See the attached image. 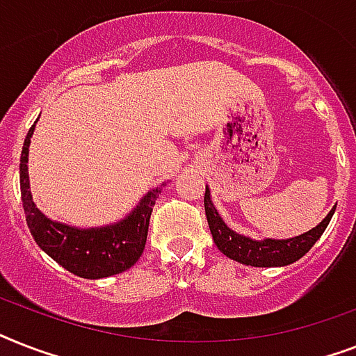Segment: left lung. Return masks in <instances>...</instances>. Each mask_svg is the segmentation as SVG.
I'll list each match as a JSON object with an SVG mask.
<instances>
[{"instance_id": "left-lung-1", "label": "left lung", "mask_w": 356, "mask_h": 356, "mask_svg": "<svg viewBox=\"0 0 356 356\" xmlns=\"http://www.w3.org/2000/svg\"><path fill=\"white\" fill-rule=\"evenodd\" d=\"M334 211L337 207H332V211L323 218V222H320V225H316L314 229H310L309 233L288 238V240H273V238L253 240V238L234 233L233 229L227 227V223L223 222L212 203L211 190L209 186L205 188V214L214 243L225 257L236 260L240 264L254 266V268L288 266L301 259L320 240Z\"/></svg>"}]
</instances>
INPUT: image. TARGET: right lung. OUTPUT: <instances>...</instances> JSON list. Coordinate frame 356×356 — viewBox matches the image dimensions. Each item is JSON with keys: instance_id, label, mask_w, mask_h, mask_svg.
<instances>
[{"instance_id": "obj_1", "label": "right lung", "mask_w": 356, "mask_h": 356, "mask_svg": "<svg viewBox=\"0 0 356 356\" xmlns=\"http://www.w3.org/2000/svg\"><path fill=\"white\" fill-rule=\"evenodd\" d=\"M35 125L25 136L19 156V190L25 220L31 234L42 251L74 275L83 279H102L129 270L144 253L149 218L164 184L149 190L131 214L122 222L105 227L79 229L53 222L36 209L31 195L27 156Z\"/></svg>"}]
</instances>
